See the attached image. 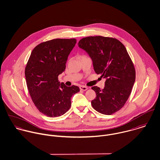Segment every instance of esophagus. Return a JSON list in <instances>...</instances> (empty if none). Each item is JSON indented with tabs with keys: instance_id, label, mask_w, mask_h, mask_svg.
Returning a JSON list of instances; mask_svg holds the SVG:
<instances>
[{
	"instance_id": "1",
	"label": "esophagus",
	"mask_w": 160,
	"mask_h": 160,
	"mask_svg": "<svg viewBox=\"0 0 160 160\" xmlns=\"http://www.w3.org/2000/svg\"><path fill=\"white\" fill-rule=\"evenodd\" d=\"M79 89L81 90H82V91H87L88 89V88L86 86H81L79 87Z\"/></svg>"
}]
</instances>
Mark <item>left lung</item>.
Instances as JSON below:
<instances>
[{
	"instance_id": "left-lung-1",
	"label": "left lung",
	"mask_w": 160,
	"mask_h": 160,
	"mask_svg": "<svg viewBox=\"0 0 160 160\" xmlns=\"http://www.w3.org/2000/svg\"><path fill=\"white\" fill-rule=\"evenodd\" d=\"M78 46L91 57L95 72L105 79V86L92 88L96 98L92 107L102 114L119 111L128 100L135 82L136 71L124 46L114 38L91 36L82 38Z\"/></svg>"
}]
</instances>
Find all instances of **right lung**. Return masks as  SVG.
Returning a JSON list of instances; mask_svg holds the SVG:
<instances>
[{"mask_svg": "<svg viewBox=\"0 0 160 160\" xmlns=\"http://www.w3.org/2000/svg\"><path fill=\"white\" fill-rule=\"evenodd\" d=\"M76 43V39H55L41 43L32 51L25 68L32 102L48 117L65 114L71 107L72 96L79 92L78 86L68 87L58 79Z\"/></svg>", "mask_w": 160, "mask_h": 160, "instance_id": "add662e5", "label": "right lung"}]
</instances>
